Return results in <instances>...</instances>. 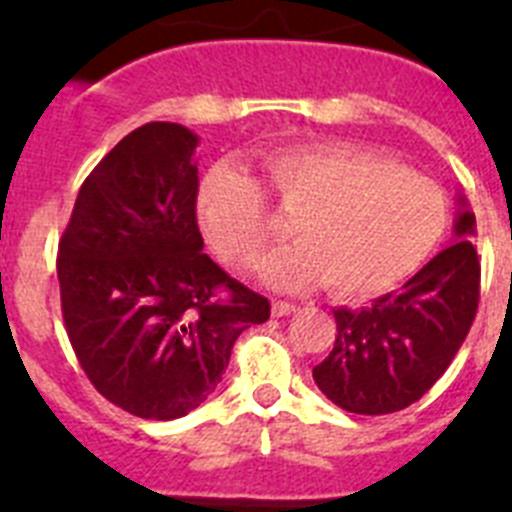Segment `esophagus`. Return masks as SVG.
I'll use <instances>...</instances> for the list:
<instances>
[{"mask_svg": "<svg viewBox=\"0 0 512 512\" xmlns=\"http://www.w3.org/2000/svg\"><path fill=\"white\" fill-rule=\"evenodd\" d=\"M289 312H295V305H292V302L271 300V315H274V318H284Z\"/></svg>", "mask_w": 512, "mask_h": 512, "instance_id": "1", "label": "esophagus"}]
</instances>
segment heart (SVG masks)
Returning a JSON list of instances; mask_svg holds the SVG:
<instances>
[{
	"instance_id": "b5f03b06",
	"label": "heart",
	"mask_w": 512,
	"mask_h": 512,
	"mask_svg": "<svg viewBox=\"0 0 512 512\" xmlns=\"http://www.w3.org/2000/svg\"><path fill=\"white\" fill-rule=\"evenodd\" d=\"M266 194L295 215V246L261 261L277 289L323 282L341 300L382 295L415 274L441 243L449 207L433 179L348 143H310L269 153L259 184L215 166L197 192V220L225 261L251 266L271 238Z\"/></svg>"
}]
</instances>
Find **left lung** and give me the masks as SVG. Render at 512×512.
<instances>
[{
  "label": "left lung",
  "instance_id": "8db88e82",
  "mask_svg": "<svg viewBox=\"0 0 512 512\" xmlns=\"http://www.w3.org/2000/svg\"><path fill=\"white\" fill-rule=\"evenodd\" d=\"M454 241L436 253L397 295L369 307H336L333 351L312 369L330 402L356 415L408 408L431 390L467 338L479 302L477 220L456 197Z\"/></svg>",
  "mask_w": 512,
  "mask_h": 512
}]
</instances>
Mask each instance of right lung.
Returning a JSON list of instances; mask_svg holds the SVG:
<instances>
[{
	"label": "right lung",
	"mask_w": 512,
	"mask_h": 512,
	"mask_svg": "<svg viewBox=\"0 0 512 512\" xmlns=\"http://www.w3.org/2000/svg\"><path fill=\"white\" fill-rule=\"evenodd\" d=\"M197 146L176 122L135 128L81 184L58 243L76 359L99 395L138 418L200 408L235 338L271 312L202 251Z\"/></svg>",
	"instance_id": "obj_1"
}]
</instances>
